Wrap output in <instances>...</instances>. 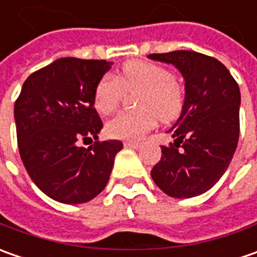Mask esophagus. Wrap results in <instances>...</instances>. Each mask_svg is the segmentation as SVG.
Segmentation results:
<instances>
[{"label":"esophagus","instance_id":"esophagus-1","mask_svg":"<svg viewBox=\"0 0 257 257\" xmlns=\"http://www.w3.org/2000/svg\"><path fill=\"white\" fill-rule=\"evenodd\" d=\"M124 146H125V147H130V149H139L142 144L137 143V142H125V143H124Z\"/></svg>","mask_w":257,"mask_h":257}]
</instances>
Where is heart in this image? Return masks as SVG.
<instances>
[{
    "label": "heart",
    "mask_w": 257,
    "mask_h": 257,
    "mask_svg": "<svg viewBox=\"0 0 257 257\" xmlns=\"http://www.w3.org/2000/svg\"><path fill=\"white\" fill-rule=\"evenodd\" d=\"M124 91H140L137 107L142 110L117 114L105 124V133L118 140H139L152 130L157 118L169 121L182 111L183 94L173 74L162 65L132 61L117 78L104 75L94 88V107L100 114H110L118 107Z\"/></svg>",
    "instance_id": "1"
}]
</instances>
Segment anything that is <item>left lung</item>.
Returning a JSON list of instances; mask_svg holds the SVG:
<instances>
[{
	"mask_svg": "<svg viewBox=\"0 0 257 257\" xmlns=\"http://www.w3.org/2000/svg\"><path fill=\"white\" fill-rule=\"evenodd\" d=\"M173 64L184 78V103L169 133L174 142L162 146V159L152 179L166 194L187 199L212 189L232 162L239 142L240 90L224 65L196 51L150 54Z\"/></svg>",
	"mask_w": 257,
	"mask_h": 257,
	"instance_id": "1",
	"label": "left lung"
}]
</instances>
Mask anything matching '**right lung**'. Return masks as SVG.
Instances as JSON below:
<instances>
[{
	"label": "right lung",
	"instance_id": "right-lung-1",
	"mask_svg": "<svg viewBox=\"0 0 257 257\" xmlns=\"http://www.w3.org/2000/svg\"><path fill=\"white\" fill-rule=\"evenodd\" d=\"M113 63L58 58L23 84L14 105L20 156L37 187L65 204L90 202L103 192L118 140L98 142L103 121L94 88ZM94 143L85 149L83 141Z\"/></svg>",
	"mask_w": 257,
	"mask_h": 257
}]
</instances>
